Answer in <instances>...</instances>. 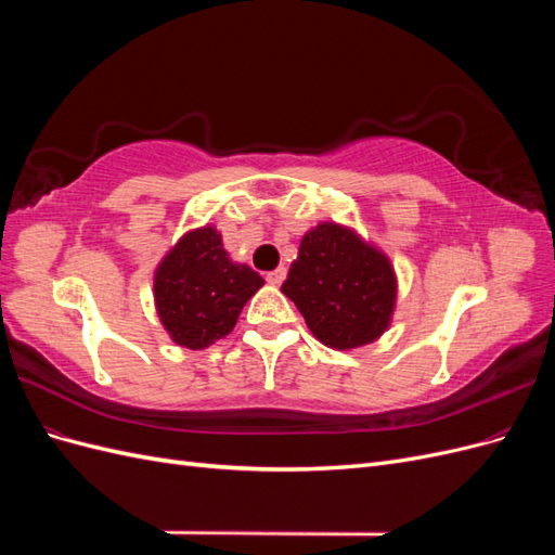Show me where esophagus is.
Masks as SVG:
<instances>
[{
  "label": "esophagus",
  "instance_id": "34e87169",
  "mask_svg": "<svg viewBox=\"0 0 555 555\" xmlns=\"http://www.w3.org/2000/svg\"><path fill=\"white\" fill-rule=\"evenodd\" d=\"M284 278H287V268H284V266L275 268V271H271V273H266V282L273 284V287H280Z\"/></svg>",
  "mask_w": 555,
  "mask_h": 555
}]
</instances>
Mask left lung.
Wrapping results in <instances>:
<instances>
[{
  "label": "left lung",
  "mask_w": 555,
  "mask_h": 555,
  "mask_svg": "<svg viewBox=\"0 0 555 555\" xmlns=\"http://www.w3.org/2000/svg\"><path fill=\"white\" fill-rule=\"evenodd\" d=\"M308 328L335 349L373 343L389 326L396 275L384 255L338 224H319L300 241L282 284Z\"/></svg>",
  "instance_id": "8db88e82"
}]
</instances>
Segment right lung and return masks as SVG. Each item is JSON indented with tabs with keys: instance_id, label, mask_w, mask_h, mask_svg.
<instances>
[{
	"instance_id": "1",
	"label": "right lung",
	"mask_w": 555,
	"mask_h": 555,
	"mask_svg": "<svg viewBox=\"0 0 555 555\" xmlns=\"http://www.w3.org/2000/svg\"><path fill=\"white\" fill-rule=\"evenodd\" d=\"M263 280L245 263H233L212 227L184 236L155 275V300L164 328L188 349H204L236 326L247 300Z\"/></svg>"
}]
</instances>
